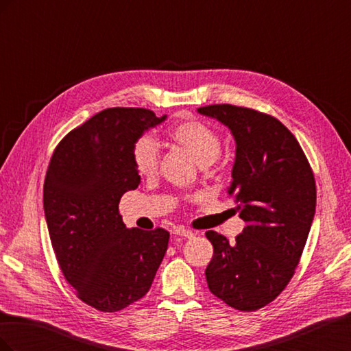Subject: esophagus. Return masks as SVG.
<instances>
[{
    "label": "esophagus",
    "instance_id": "esophagus-1",
    "mask_svg": "<svg viewBox=\"0 0 351 351\" xmlns=\"http://www.w3.org/2000/svg\"><path fill=\"white\" fill-rule=\"evenodd\" d=\"M174 234L176 236H180V237H186V239H192L195 237V232L192 230H186L183 227H177L174 230Z\"/></svg>",
    "mask_w": 351,
    "mask_h": 351
}]
</instances>
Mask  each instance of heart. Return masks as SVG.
Instances as JSON below:
<instances>
[{
    "instance_id": "1",
    "label": "heart",
    "mask_w": 351,
    "mask_h": 351,
    "mask_svg": "<svg viewBox=\"0 0 351 351\" xmlns=\"http://www.w3.org/2000/svg\"><path fill=\"white\" fill-rule=\"evenodd\" d=\"M168 139L182 147L200 165H209L219 156L222 141L219 133L206 123L187 119L174 124L168 130ZM132 159L136 171L145 177L156 174L159 167V149L155 139L149 134L141 136L133 143Z\"/></svg>"
}]
</instances>
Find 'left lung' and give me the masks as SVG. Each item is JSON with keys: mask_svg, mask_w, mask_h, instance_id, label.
Here are the masks:
<instances>
[{"mask_svg": "<svg viewBox=\"0 0 351 351\" xmlns=\"http://www.w3.org/2000/svg\"><path fill=\"white\" fill-rule=\"evenodd\" d=\"M197 111L234 136L228 195L246 222L234 241L205 232L214 246L208 287L237 311H258L277 299L300 262L316 208L315 176L300 143L275 117L230 104Z\"/></svg>", "mask_w": 351, "mask_h": 351, "instance_id": "left-lung-1", "label": "left lung"}]
</instances>
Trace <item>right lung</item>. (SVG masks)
Returning a JSON list of instances; mask_svg holds the SVG:
<instances>
[{
	"mask_svg": "<svg viewBox=\"0 0 351 351\" xmlns=\"http://www.w3.org/2000/svg\"><path fill=\"white\" fill-rule=\"evenodd\" d=\"M146 108H107L57 145L44 210L58 265L82 302L119 312L149 291L168 247L164 228H125L121 196L141 183L133 143L165 120Z\"/></svg>",
	"mask_w": 351,
	"mask_h": 351,
	"instance_id": "right-lung-1",
	"label": "right lung"
}]
</instances>
